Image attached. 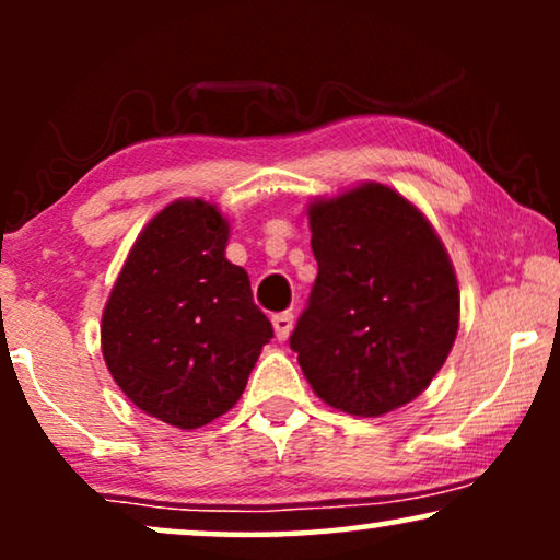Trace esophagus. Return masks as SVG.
<instances>
[{
  "label": "esophagus",
  "mask_w": 560,
  "mask_h": 560,
  "mask_svg": "<svg viewBox=\"0 0 560 560\" xmlns=\"http://www.w3.org/2000/svg\"><path fill=\"white\" fill-rule=\"evenodd\" d=\"M272 328H275V336H278V341H285L290 331H293V313H290V311L275 313Z\"/></svg>",
  "instance_id": "1"
}]
</instances>
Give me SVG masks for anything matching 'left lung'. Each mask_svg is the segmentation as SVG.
Instances as JSON below:
<instances>
[{"label":"left lung","mask_w":560,"mask_h":560,"mask_svg":"<svg viewBox=\"0 0 560 560\" xmlns=\"http://www.w3.org/2000/svg\"><path fill=\"white\" fill-rule=\"evenodd\" d=\"M318 262L290 349L313 393L374 418L416 400L458 331L454 265L428 219L382 183L308 206Z\"/></svg>","instance_id":"1"}]
</instances>
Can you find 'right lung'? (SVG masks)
I'll list each match as a JSON object with an SVG mask.
<instances>
[{"label": "right lung", "mask_w": 560, "mask_h": 560, "mask_svg": "<svg viewBox=\"0 0 560 560\" xmlns=\"http://www.w3.org/2000/svg\"><path fill=\"white\" fill-rule=\"evenodd\" d=\"M226 240L217 206H165L137 236L102 316V351L121 393L183 431L234 408L272 339Z\"/></svg>", "instance_id": "add662e5"}]
</instances>
